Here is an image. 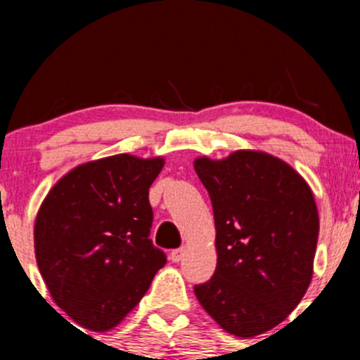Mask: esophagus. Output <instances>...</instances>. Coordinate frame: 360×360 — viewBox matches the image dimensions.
Instances as JSON below:
<instances>
[{"label": "esophagus", "mask_w": 360, "mask_h": 360, "mask_svg": "<svg viewBox=\"0 0 360 360\" xmlns=\"http://www.w3.org/2000/svg\"><path fill=\"white\" fill-rule=\"evenodd\" d=\"M184 254H186V250L184 249H172L170 250V261H172V263H179V261L184 257Z\"/></svg>", "instance_id": "1"}]
</instances>
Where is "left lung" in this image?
I'll return each instance as SVG.
<instances>
[{
    "label": "left lung",
    "instance_id": "1",
    "mask_svg": "<svg viewBox=\"0 0 360 360\" xmlns=\"http://www.w3.org/2000/svg\"><path fill=\"white\" fill-rule=\"evenodd\" d=\"M193 165L212 202L217 250L216 271L195 296L230 335H263L288 319L311 282L314 193L291 165L263 151Z\"/></svg>",
    "mask_w": 360,
    "mask_h": 360
}]
</instances>
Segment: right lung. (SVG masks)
Here are the masks:
<instances>
[{
  "label": "right lung",
  "mask_w": 360,
  "mask_h": 360,
  "mask_svg": "<svg viewBox=\"0 0 360 360\" xmlns=\"http://www.w3.org/2000/svg\"><path fill=\"white\" fill-rule=\"evenodd\" d=\"M163 158L132 155L75 167L49 191L34 221L39 274L57 307L82 328L118 326L167 263L150 238V186Z\"/></svg>",
  "instance_id": "right-lung-1"
}]
</instances>
